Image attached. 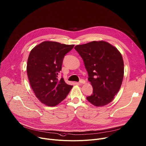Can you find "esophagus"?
Segmentation results:
<instances>
[{"mask_svg":"<svg viewBox=\"0 0 146 146\" xmlns=\"http://www.w3.org/2000/svg\"><path fill=\"white\" fill-rule=\"evenodd\" d=\"M85 83H86V81L84 80L81 79V80H80V81L78 82H77L76 84H84Z\"/></svg>","mask_w":146,"mask_h":146,"instance_id":"1","label":"esophagus"}]
</instances>
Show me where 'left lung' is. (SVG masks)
Instances as JSON below:
<instances>
[{
  "label": "left lung",
  "mask_w": 146,
  "mask_h": 146,
  "mask_svg": "<svg viewBox=\"0 0 146 146\" xmlns=\"http://www.w3.org/2000/svg\"><path fill=\"white\" fill-rule=\"evenodd\" d=\"M74 49L84 60L93 93L87 99L96 107L105 106L120 89L124 66L120 52L105 41H93L77 45Z\"/></svg>",
  "instance_id": "1"
}]
</instances>
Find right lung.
<instances>
[{
    "mask_svg": "<svg viewBox=\"0 0 146 146\" xmlns=\"http://www.w3.org/2000/svg\"><path fill=\"white\" fill-rule=\"evenodd\" d=\"M74 46L45 41L31 51L27 66L30 85L36 98L48 106L58 105L73 87L58 74L64 56Z\"/></svg>",
    "mask_w": 146,
    "mask_h": 146,
    "instance_id": "right-lung-1",
    "label": "right lung"
}]
</instances>
